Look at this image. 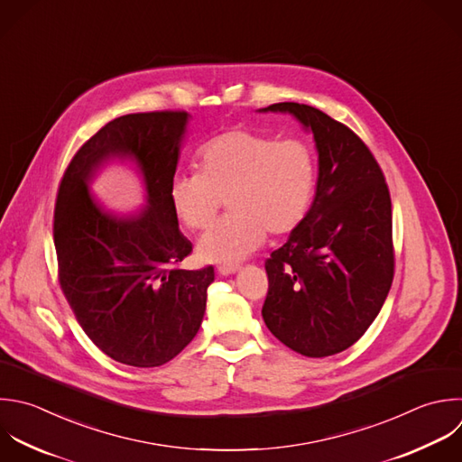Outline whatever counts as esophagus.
<instances>
[{
  "label": "esophagus",
  "instance_id": "1",
  "mask_svg": "<svg viewBox=\"0 0 462 462\" xmlns=\"http://www.w3.org/2000/svg\"><path fill=\"white\" fill-rule=\"evenodd\" d=\"M238 271H240V265H220L218 267V274H222V276H229Z\"/></svg>",
  "mask_w": 462,
  "mask_h": 462
}]
</instances>
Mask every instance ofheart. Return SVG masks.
I'll use <instances>...</instances> for the list:
<instances>
[{
  "label": "heart",
  "instance_id": "heart-1",
  "mask_svg": "<svg viewBox=\"0 0 462 462\" xmlns=\"http://www.w3.org/2000/svg\"><path fill=\"white\" fill-rule=\"evenodd\" d=\"M197 161L200 173L175 175L168 195L189 229L208 227L226 200L229 215L197 244L204 262L236 263L263 245L267 231L285 236L307 218L316 161L305 143L231 128L208 141Z\"/></svg>",
  "mask_w": 462,
  "mask_h": 462
}]
</instances>
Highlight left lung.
I'll return each mask as SVG.
<instances>
[{"label": "left lung", "mask_w": 462, "mask_h": 462, "mask_svg": "<svg viewBox=\"0 0 462 462\" xmlns=\"http://www.w3.org/2000/svg\"><path fill=\"white\" fill-rule=\"evenodd\" d=\"M258 112L292 116L312 134L316 193L303 224L265 262L267 328L307 357L354 345L379 314L392 280V202L363 141L318 108L276 103Z\"/></svg>", "instance_id": "left-lung-1"}]
</instances>
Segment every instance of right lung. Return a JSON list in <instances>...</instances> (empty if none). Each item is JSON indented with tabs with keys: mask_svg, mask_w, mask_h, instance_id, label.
<instances>
[{
	"mask_svg": "<svg viewBox=\"0 0 462 462\" xmlns=\"http://www.w3.org/2000/svg\"><path fill=\"white\" fill-rule=\"evenodd\" d=\"M188 112L128 114L103 126L69 164L54 213L61 289L87 336L112 359L139 366L171 361L197 336L213 267L179 269L191 242L170 204ZM142 177L145 204L108 210L91 184L110 162Z\"/></svg>",
	"mask_w": 462,
	"mask_h": 462,
	"instance_id": "add662e5",
	"label": "right lung"
}]
</instances>
